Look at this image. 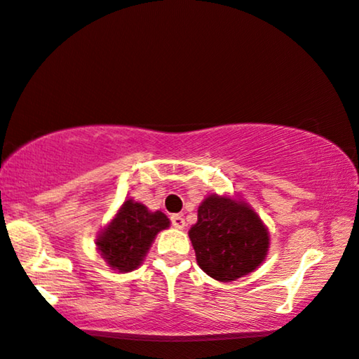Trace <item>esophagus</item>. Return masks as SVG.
<instances>
[{"mask_svg":"<svg viewBox=\"0 0 359 359\" xmlns=\"http://www.w3.org/2000/svg\"><path fill=\"white\" fill-rule=\"evenodd\" d=\"M170 223H172V226L177 228V229H182L185 226V219H184L182 215H172Z\"/></svg>","mask_w":359,"mask_h":359,"instance_id":"obj_1","label":"esophagus"}]
</instances>
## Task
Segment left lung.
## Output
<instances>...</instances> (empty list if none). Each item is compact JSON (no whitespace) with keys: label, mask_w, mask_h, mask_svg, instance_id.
<instances>
[{"label":"left lung","mask_w":359,"mask_h":359,"mask_svg":"<svg viewBox=\"0 0 359 359\" xmlns=\"http://www.w3.org/2000/svg\"><path fill=\"white\" fill-rule=\"evenodd\" d=\"M198 266L213 279L228 283L255 271L264 261L269 235L246 203L210 195L190 228Z\"/></svg>","instance_id":"8db88e82"}]
</instances>
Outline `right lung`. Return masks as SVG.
<instances>
[{
  "mask_svg": "<svg viewBox=\"0 0 359 359\" xmlns=\"http://www.w3.org/2000/svg\"><path fill=\"white\" fill-rule=\"evenodd\" d=\"M167 226L169 218L162 212H149L142 203L126 200L100 235L98 250L113 269L130 272L141 264L157 233Z\"/></svg>",
  "mask_w": 359,
  "mask_h": 359,
  "instance_id": "right-lung-1",
  "label": "right lung"
}]
</instances>
